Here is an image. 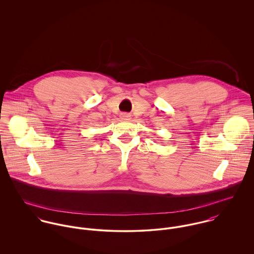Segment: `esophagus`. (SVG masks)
Masks as SVG:
<instances>
[{"instance_id": "obj_1", "label": "esophagus", "mask_w": 254, "mask_h": 254, "mask_svg": "<svg viewBox=\"0 0 254 254\" xmlns=\"http://www.w3.org/2000/svg\"><path fill=\"white\" fill-rule=\"evenodd\" d=\"M120 117H121L122 120H129L130 119V115L127 114V113H122Z\"/></svg>"}]
</instances>
